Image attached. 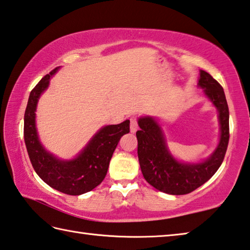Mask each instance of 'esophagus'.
<instances>
[{"mask_svg":"<svg viewBox=\"0 0 250 250\" xmlns=\"http://www.w3.org/2000/svg\"><path fill=\"white\" fill-rule=\"evenodd\" d=\"M137 129H138L137 118L136 117H132V118H130V132L135 133Z\"/></svg>","mask_w":250,"mask_h":250,"instance_id":"obj_1","label":"esophagus"}]
</instances>
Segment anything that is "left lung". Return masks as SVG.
Segmentation results:
<instances>
[{
    "label": "left lung",
    "mask_w": 250,
    "mask_h": 250,
    "mask_svg": "<svg viewBox=\"0 0 250 250\" xmlns=\"http://www.w3.org/2000/svg\"><path fill=\"white\" fill-rule=\"evenodd\" d=\"M199 86L218 111L220 143L209 158L200 164L179 163L170 154L158 123L152 117H141L137 130L138 160L145 180L168 194H188L204 185L224 160L229 141V112L222 85L207 71L201 70Z\"/></svg>",
    "instance_id": "1"
}]
</instances>
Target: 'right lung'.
<instances>
[{"label": "right lung", "instance_id": "obj_1", "mask_svg": "<svg viewBox=\"0 0 250 250\" xmlns=\"http://www.w3.org/2000/svg\"><path fill=\"white\" fill-rule=\"evenodd\" d=\"M58 69L46 74L30 91L24 115L25 145L33 168L43 182L62 193L80 195L93 190L104 180L118 142L123 135L129 133V121L101 128L72 160H60L46 151L38 139L35 111L39 96Z\"/></svg>", "mask_w": 250, "mask_h": 250}]
</instances>
